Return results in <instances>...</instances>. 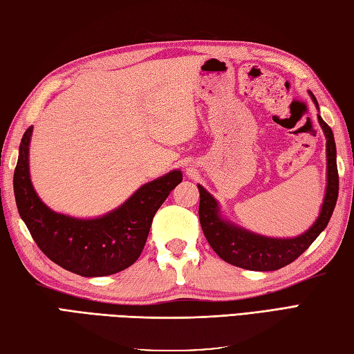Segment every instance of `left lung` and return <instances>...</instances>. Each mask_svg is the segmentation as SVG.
Masks as SVG:
<instances>
[{
  "mask_svg": "<svg viewBox=\"0 0 354 354\" xmlns=\"http://www.w3.org/2000/svg\"><path fill=\"white\" fill-rule=\"evenodd\" d=\"M310 95L319 109L316 97ZM319 124L326 138V189L321 214L304 234L291 239L265 237L228 222L220 214L217 200L203 186H198V217L203 234L216 254L239 268L251 271H276L286 266L302 254L326 228L339 194V176L336 165V143L333 131L317 114Z\"/></svg>",
  "mask_w": 354,
  "mask_h": 354,
  "instance_id": "left-lung-1",
  "label": "left lung"
}]
</instances>
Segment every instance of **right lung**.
<instances>
[{
    "instance_id": "right-lung-1",
    "label": "right lung",
    "mask_w": 354,
    "mask_h": 354,
    "mask_svg": "<svg viewBox=\"0 0 354 354\" xmlns=\"http://www.w3.org/2000/svg\"><path fill=\"white\" fill-rule=\"evenodd\" d=\"M33 126L24 132L13 174V192L23 222L52 262L83 277H102L123 271L142 254L157 209L182 182L171 171L143 185L123 205L102 217L77 218L52 211L37 196L30 182L29 145Z\"/></svg>"
}]
</instances>
